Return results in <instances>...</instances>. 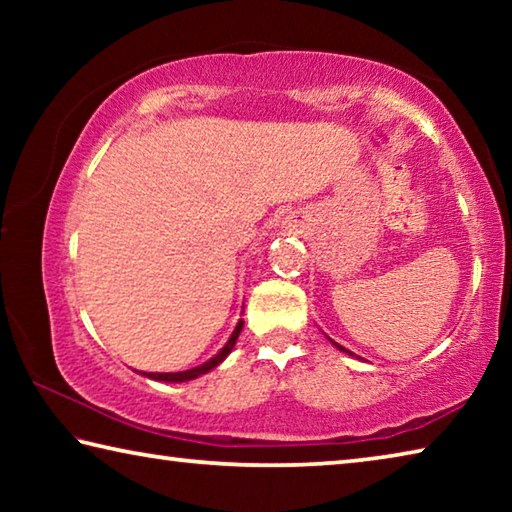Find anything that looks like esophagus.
Segmentation results:
<instances>
[{"label": "esophagus", "mask_w": 512, "mask_h": 512, "mask_svg": "<svg viewBox=\"0 0 512 512\" xmlns=\"http://www.w3.org/2000/svg\"><path fill=\"white\" fill-rule=\"evenodd\" d=\"M298 228H300V223L298 221H289V232L293 230V232H298Z\"/></svg>", "instance_id": "1"}]
</instances>
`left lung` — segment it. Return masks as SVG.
I'll return each instance as SVG.
<instances>
[{"instance_id":"obj_1","label":"left lung","mask_w":512,"mask_h":512,"mask_svg":"<svg viewBox=\"0 0 512 512\" xmlns=\"http://www.w3.org/2000/svg\"><path fill=\"white\" fill-rule=\"evenodd\" d=\"M332 343H334V341H332ZM334 345H336V348H339V350H341V352H348V354H352V352H350V350H345V348H343V345H339V343H334Z\"/></svg>"}]
</instances>
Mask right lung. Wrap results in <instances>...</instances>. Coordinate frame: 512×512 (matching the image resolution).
Returning a JSON list of instances; mask_svg holds the SVG:
<instances>
[{"mask_svg": "<svg viewBox=\"0 0 512 512\" xmlns=\"http://www.w3.org/2000/svg\"><path fill=\"white\" fill-rule=\"evenodd\" d=\"M241 327H244V320H239L237 327H235V332H232L228 343L223 345V348L219 350V354H214V357H212L210 361H205L203 366H196V368H192V370H183V372H142V375L149 377V379H155V381H167V384H180V381H189V379L201 377V375H205V372H210L212 368L219 366V363H221L225 357H228V354L232 352V348H235L237 339H239Z\"/></svg>", "mask_w": 512, "mask_h": 512, "instance_id": "1", "label": "right lung"}]
</instances>
